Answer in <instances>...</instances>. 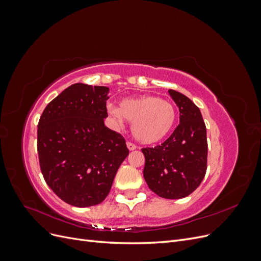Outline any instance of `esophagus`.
Listing matches in <instances>:
<instances>
[{
  "instance_id": "1",
  "label": "esophagus",
  "mask_w": 261,
  "mask_h": 261,
  "mask_svg": "<svg viewBox=\"0 0 261 261\" xmlns=\"http://www.w3.org/2000/svg\"><path fill=\"white\" fill-rule=\"evenodd\" d=\"M126 145H127V148L129 150H135L137 148V146L134 144V143H132V141H127V144H126Z\"/></svg>"
}]
</instances>
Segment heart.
I'll return each mask as SVG.
<instances>
[{
  "label": "heart",
  "instance_id": "obj_1",
  "mask_svg": "<svg viewBox=\"0 0 261 261\" xmlns=\"http://www.w3.org/2000/svg\"><path fill=\"white\" fill-rule=\"evenodd\" d=\"M109 112L117 122L123 117L132 123L134 137L143 144H154L172 130L176 121V110L170 101L154 96L127 98L120 108L110 107Z\"/></svg>",
  "mask_w": 261,
  "mask_h": 261
}]
</instances>
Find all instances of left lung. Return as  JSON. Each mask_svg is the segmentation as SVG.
<instances>
[{
    "label": "left lung",
    "mask_w": 261,
    "mask_h": 261,
    "mask_svg": "<svg viewBox=\"0 0 261 261\" xmlns=\"http://www.w3.org/2000/svg\"><path fill=\"white\" fill-rule=\"evenodd\" d=\"M169 92L178 107L179 124L161 145L141 149L146 159L144 177L158 196L179 199L191 195L206 175L207 129L191 99L176 90Z\"/></svg>",
    "instance_id": "1"
}]
</instances>
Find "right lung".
<instances>
[{"label":"right lung","mask_w":261,"mask_h":261,"mask_svg":"<svg viewBox=\"0 0 261 261\" xmlns=\"http://www.w3.org/2000/svg\"><path fill=\"white\" fill-rule=\"evenodd\" d=\"M109 88L74 84L45 107L37 130L41 173L54 194L75 207L103 201L129 150L105 126Z\"/></svg>","instance_id":"1"}]
</instances>
